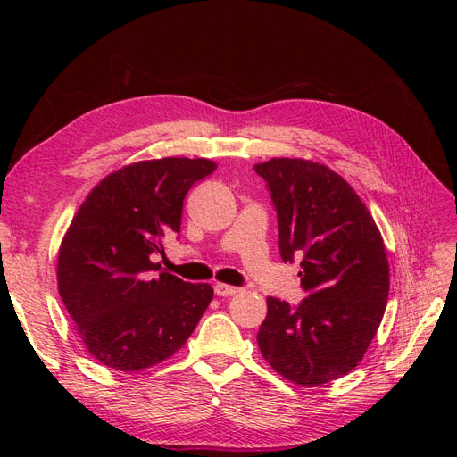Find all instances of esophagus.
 I'll return each mask as SVG.
<instances>
[{"mask_svg": "<svg viewBox=\"0 0 457 457\" xmlns=\"http://www.w3.org/2000/svg\"><path fill=\"white\" fill-rule=\"evenodd\" d=\"M213 292H215V295H219V297H230V295L240 294V287L228 286V284H215V286H213Z\"/></svg>", "mask_w": 457, "mask_h": 457, "instance_id": "1", "label": "esophagus"}]
</instances>
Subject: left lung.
I'll use <instances>...</instances> for the list:
<instances>
[{"label":"left lung","instance_id":"left-lung-1","mask_svg":"<svg viewBox=\"0 0 457 457\" xmlns=\"http://www.w3.org/2000/svg\"><path fill=\"white\" fill-rule=\"evenodd\" d=\"M278 217L284 262L301 259L299 305L267 297L257 343L265 361L297 385L349 373L376 336L389 297L381 234L343 177L309 160L255 163Z\"/></svg>","mask_w":457,"mask_h":457}]
</instances>
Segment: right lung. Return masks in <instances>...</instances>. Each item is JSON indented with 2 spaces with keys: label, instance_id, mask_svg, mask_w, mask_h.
I'll return each instance as SVG.
<instances>
[{
  "label": "right lung",
  "instance_id": "1",
  "mask_svg": "<svg viewBox=\"0 0 457 457\" xmlns=\"http://www.w3.org/2000/svg\"><path fill=\"white\" fill-rule=\"evenodd\" d=\"M205 158L131 163L96 185L61 244L59 294L87 351L135 371L175 354L213 299L210 284L152 276L163 240L181 230L183 200L215 171Z\"/></svg>",
  "mask_w": 457,
  "mask_h": 457
}]
</instances>
